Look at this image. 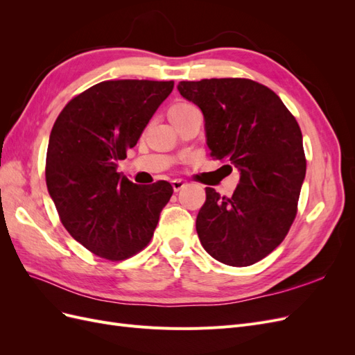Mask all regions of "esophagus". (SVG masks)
Instances as JSON below:
<instances>
[{
  "mask_svg": "<svg viewBox=\"0 0 355 355\" xmlns=\"http://www.w3.org/2000/svg\"><path fill=\"white\" fill-rule=\"evenodd\" d=\"M171 187H173L175 192H178V191H180L182 188L185 187V182L182 180V179H175V180H171Z\"/></svg>",
  "mask_w": 355,
  "mask_h": 355,
  "instance_id": "obj_1",
  "label": "esophagus"
}]
</instances>
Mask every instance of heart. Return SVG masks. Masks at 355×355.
I'll return each mask as SVG.
<instances>
[{
	"label": "heart",
	"instance_id": "heart-1",
	"mask_svg": "<svg viewBox=\"0 0 355 355\" xmlns=\"http://www.w3.org/2000/svg\"><path fill=\"white\" fill-rule=\"evenodd\" d=\"M192 110H196L194 105H191L188 102H178L175 105H171L168 108V118L170 121L178 120V118L187 115L188 112H191Z\"/></svg>",
	"mask_w": 355,
	"mask_h": 355
}]
</instances>
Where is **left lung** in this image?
I'll return each mask as SVG.
<instances>
[{"mask_svg":"<svg viewBox=\"0 0 355 355\" xmlns=\"http://www.w3.org/2000/svg\"><path fill=\"white\" fill-rule=\"evenodd\" d=\"M178 90L202 111L210 155L241 175L232 197L206 188L200 241L225 265L259 262L280 245L297 213L306 158L296 118L271 89L249 78L180 81Z\"/></svg>","mask_w":355,"mask_h":355,"instance_id":"8db88e82","label":"left lung"}]
</instances>
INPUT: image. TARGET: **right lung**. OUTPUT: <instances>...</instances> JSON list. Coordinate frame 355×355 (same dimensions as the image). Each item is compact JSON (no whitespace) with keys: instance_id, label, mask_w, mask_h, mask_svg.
<instances>
[{"instance_id":"right-lung-1","label":"right lung","mask_w":355,"mask_h":355,"mask_svg":"<svg viewBox=\"0 0 355 355\" xmlns=\"http://www.w3.org/2000/svg\"><path fill=\"white\" fill-rule=\"evenodd\" d=\"M173 81L110 80L72 98L51 128L46 184L60 222L85 249L124 261L151 241L173 187H139L116 171Z\"/></svg>"}]
</instances>
